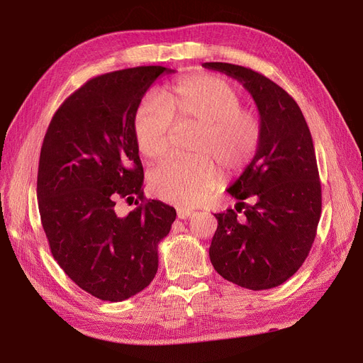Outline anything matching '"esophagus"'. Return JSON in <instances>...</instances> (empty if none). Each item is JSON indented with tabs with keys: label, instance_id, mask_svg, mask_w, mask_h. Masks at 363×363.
<instances>
[{
	"label": "esophagus",
	"instance_id": "34e87169",
	"mask_svg": "<svg viewBox=\"0 0 363 363\" xmlns=\"http://www.w3.org/2000/svg\"><path fill=\"white\" fill-rule=\"evenodd\" d=\"M194 212L191 208H178V218L179 219H188Z\"/></svg>",
	"mask_w": 363,
	"mask_h": 363
}]
</instances>
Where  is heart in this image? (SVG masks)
<instances>
[{"mask_svg":"<svg viewBox=\"0 0 363 363\" xmlns=\"http://www.w3.org/2000/svg\"><path fill=\"white\" fill-rule=\"evenodd\" d=\"M160 102L143 100L132 118L137 147L147 159L162 157L174 125H194V155L172 157L151 170L148 186L163 201L196 206L223 174L242 170L255 157L262 138L259 114L241 106L240 89L216 74L184 76L160 94Z\"/></svg>","mask_w":363,"mask_h":363,"instance_id":"obj_1","label":"heart"}]
</instances>
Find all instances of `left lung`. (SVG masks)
<instances>
[{
    "label": "left lung",
    "instance_id": "left-lung-1",
    "mask_svg": "<svg viewBox=\"0 0 363 363\" xmlns=\"http://www.w3.org/2000/svg\"><path fill=\"white\" fill-rule=\"evenodd\" d=\"M203 67L241 82L262 122L253 160L226 189L237 199L235 211L215 215L208 256L225 279L269 290L298 271L316 237L322 194L311 130L291 95L262 73L219 62Z\"/></svg>",
    "mask_w": 363,
    "mask_h": 363
}]
</instances>
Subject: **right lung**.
Segmentation results:
<instances>
[{
	"mask_svg": "<svg viewBox=\"0 0 363 363\" xmlns=\"http://www.w3.org/2000/svg\"><path fill=\"white\" fill-rule=\"evenodd\" d=\"M163 66H140L89 79L54 113L38 166V207L51 253L66 275L100 300L143 291L159 266L157 247L177 211L145 200L133 111ZM118 198H135L126 217Z\"/></svg>",
	"mask_w": 363,
	"mask_h": 363,
	"instance_id": "right-lung-1",
	"label": "right lung"
}]
</instances>
